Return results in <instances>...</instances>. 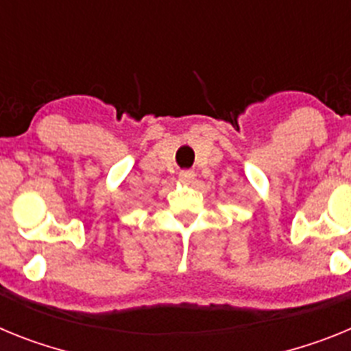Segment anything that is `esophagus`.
I'll list each match as a JSON object with an SVG mask.
<instances>
[{"label":"esophagus","mask_w":351,"mask_h":351,"mask_svg":"<svg viewBox=\"0 0 351 351\" xmlns=\"http://www.w3.org/2000/svg\"><path fill=\"white\" fill-rule=\"evenodd\" d=\"M178 176H180V180L184 182V184H191V182L194 180V176H196V173H194L193 169H182Z\"/></svg>","instance_id":"obj_1"}]
</instances>
